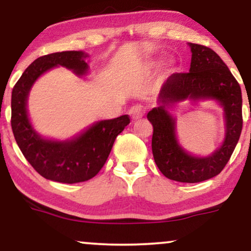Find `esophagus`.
Returning <instances> with one entry per match:
<instances>
[{
    "instance_id": "1",
    "label": "esophagus",
    "mask_w": 251,
    "mask_h": 251,
    "mask_svg": "<svg viewBox=\"0 0 251 251\" xmlns=\"http://www.w3.org/2000/svg\"><path fill=\"white\" fill-rule=\"evenodd\" d=\"M128 114L132 120H138L144 116V109L140 105H134L128 109Z\"/></svg>"
}]
</instances>
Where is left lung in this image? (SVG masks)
Instances as JSON below:
<instances>
[{
    "mask_svg": "<svg viewBox=\"0 0 251 251\" xmlns=\"http://www.w3.org/2000/svg\"><path fill=\"white\" fill-rule=\"evenodd\" d=\"M191 65L188 73H174L160 89L158 103L148 113L153 126L152 153L160 172L180 183H198L221 174L229 162L242 132V92L240 83L223 60L211 48L189 43ZM186 99H214L225 109L226 137L221 148L208 157H195L177 144L175 120L168 105Z\"/></svg>",
    "mask_w": 251,
    "mask_h": 251,
    "instance_id": "obj_1",
    "label": "left lung"
}]
</instances>
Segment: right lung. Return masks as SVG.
I'll return each instance as SVG.
<instances>
[{"label":"right lung","mask_w":251,"mask_h":251,"mask_svg":"<svg viewBox=\"0 0 251 251\" xmlns=\"http://www.w3.org/2000/svg\"><path fill=\"white\" fill-rule=\"evenodd\" d=\"M87 54L70 50L40 56L24 72L11 92V128L25 159L46 179L74 184L91 179L107 160L117 135L129 124L127 114L101 120L66 142L43 139L36 133L27 113V99L37 77L56 66L76 75L87 73Z\"/></svg>","instance_id":"add662e5"}]
</instances>
